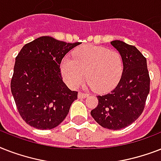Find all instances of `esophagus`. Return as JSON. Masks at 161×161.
<instances>
[{
	"label": "esophagus",
	"instance_id": "1",
	"mask_svg": "<svg viewBox=\"0 0 161 161\" xmlns=\"http://www.w3.org/2000/svg\"><path fill=\"white\" fill-rule=\"evenodd\" d=\"M88 96V93H83V92H79L78 93V98H85Z\"/></svg>",
	"mask_w": 161,
	"mask_h": 161
}]
</instances>
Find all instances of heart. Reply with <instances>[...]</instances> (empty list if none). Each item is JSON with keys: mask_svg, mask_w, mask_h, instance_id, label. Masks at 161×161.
<instances>
[{"mask_svg": "<svg viewBox=\"0 0 161 161\" xmlns=\"http://www.w3.org/2000/svg\"><path fill=\"white\" fill-rule=\"evenodd\" d=\"M73 56L63 58L60 63L63 80L70 88H78L86 75L91 87L98 93L110 92L119 84L124 73L119 52L87 45L76 49Z\"/></svg>", "mask_w": 161, "mask_h": 161, "instance_id": "heart-1", "label": "heart"}]
</instances>
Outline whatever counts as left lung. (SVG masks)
Listing matches in <instances>:
<instances>
[{
  "label": "left lung",
  "mask_w": 161,
  "mask_h": 161,
  "mask_svg": "<svg viewBox=\"0 0 161 161\" xmlns=\"http://www.w3.org/2000/svg\"><path fill=\"white\" fill-rule=\"evenodd\" d=\"M124 59V73L116 88L98 95V106L91 111L98 124L108 130H121L134 123L144 111L150 93L146 58L135 46L122 41L110 42Z\"/></svg>",
  "instance_id": "1"
}]
</instances>
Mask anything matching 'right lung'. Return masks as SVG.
Returning a JSON list of instances; mask_svg holds the SVG:
<instances>
[{"label": "right lung", "mask_w": 161, "mask_h": 161, "mask_svg": "<svg viewBox=\"0 0 161 161\" xmlns=\"http://www.w3.org/2000/svg\"><path fill=\"white\" fill-rule=\"evenodd\" d=\"M79 44L41 36L26 43L16 56L11 90L19 114L30 126L38 130L57 127L78 98V92L63 81L60 63Z\"/></svg>", "instance_id": "1"}]
</instances>
